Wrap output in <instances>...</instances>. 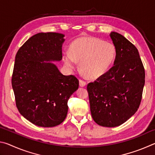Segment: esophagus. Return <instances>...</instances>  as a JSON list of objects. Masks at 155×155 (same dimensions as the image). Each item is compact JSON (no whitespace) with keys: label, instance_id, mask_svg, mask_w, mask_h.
<instances>
[{"label":"esophagus","instance_id":"esophagus-1","mask_svg":"<svg viewBox=\"0 0 155 155\" xmlns=\"http://www.w3.org/2000/svg\"><path fill=\"white\" fill-rule=\"evenodd\" d=\"M79 85H80V87H85V86L86 85V82L85 81L80 79L79 80Z\"/></svg>","mask_w":155,"mask_h":155}]
</instances>
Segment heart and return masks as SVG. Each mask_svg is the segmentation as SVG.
<instances>
[{
	"label": "heart",
	"mask_w": 155,
	"mask_h": 155,
	"mask_svg": "<svg viewBox=\"0 0 155 155\" xmlns=\"http://www.w3.org/2000/svg\"><path fill=\"white\" fill-rule=\"evenodd\" d=\"M70 52L63 57L65 64L74 69L76 61L79 63L81 71L90 79L103 77L112 66L116 57V49L112 43L94 37H81L70 45Z\"/></svg>",
	"instance_id": "1"
}]
</instances>
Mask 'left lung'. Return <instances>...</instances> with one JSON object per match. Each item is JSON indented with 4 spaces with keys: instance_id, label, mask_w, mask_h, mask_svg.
I'll list each match as a JSON object with an SVG mask.
<instances>
[{
    "instance_id": "obj_1",
    "label": "left lung",
    "mask_w": 155,
    "mask_h": 155,
    "mask_svg": "<svg viewBox=\"0 0 155 155\" xmlns=\"http://www.w3.org/2000/svg\"><path fill=\"white\" fill-rule=\"evenodd\" d=\"M116 49L114 66L87 85L90 111L96 124L104 127L122 124L140 107L145 70L137 48L121 34H109Z\"/></svg>"
}]
</instances>
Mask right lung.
I'll return each instance as SVG.
<instances>
[{
  "label": "right lung",
  "mask_w": 155,
  "mask_h": 155,
  "mask_svg": "<svg viewBox=\"0 0 155 155\" xmlns=\"http://www.w3.org/2000/svg\"><path fill=\"white\" fill-rule=\"evenodd\" d=\"M64 35L39 33L18 50L12 78L15 104L25 118L41 127L61 124L68 101L78 88L74 76L62 74L51 61L62 59Z\"/></svg>",
  "instance_id": "1"
}]
</instances>
